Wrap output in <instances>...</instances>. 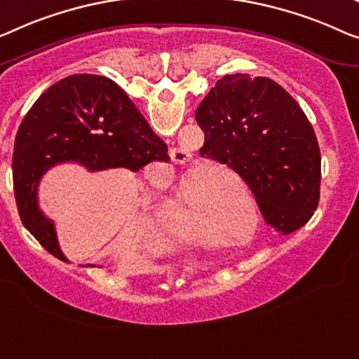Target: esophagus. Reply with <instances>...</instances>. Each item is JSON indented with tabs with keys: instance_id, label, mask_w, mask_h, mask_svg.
I'll list each match as a JSON object with an SVG mask.
<instances>
[{
	"instance_id": "obj_1",
	"label": "esophagus",
	"mask_w": 359,
	"mask_h": 359,
	"mask_svg": "<svg viewBox=\"0 0 359 359\" xmlns=\"http://www.w3.org/2000/svg\"><path fill=\"white\" fill-rule=\"evenodd\" d=\"M169 154H170V159H172V161L177 163V164L189 163L190 158H191L190 151H189V149H185V148H172V149H170Z\"/></svg>"
}]
</instances>
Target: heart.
<instances>
[{
	"mask_svg": "<svg viewBox=\"0 0 359 359\" xmlns=\"http://www.w3.org/2000/svg\"><path fill=\"white\" fill-rule=\"evenodd\" d=\"M198 182L200 177L185 180L182 184L175 205V219L185 231L205 235L208 233V214H210L211 200L200 190Z\"/></svg>",
	"mask_w": 359,
	"mask_h": 359,
	"instance_id": "1",
	"label": "heart"
}]
</instances>
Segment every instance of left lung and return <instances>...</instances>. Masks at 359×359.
<instances>
[{
  "label": "left lung",
  "mask_w": 359,
  "mask_h": 359,
  "mask_svg": "<svg viewBox=\"0 0 359 359\" xmlns=\"http://www.w3.org/2000/svg\"><path fill=\"white\" fill-rule=\"evenodd\" d=\"M205 132L200 154L227 164L253 191L264 221L282 233L316 211L320 151L299 104L267 77L219 79L196 109Z\"/></svg>",
  "instance_id": "left-lung-1"
}]
</instances>
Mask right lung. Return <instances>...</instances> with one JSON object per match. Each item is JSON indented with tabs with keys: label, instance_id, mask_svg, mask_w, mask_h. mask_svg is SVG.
Segmentation results:
<instances>
[{
	"label": "right lung",
	"instance_id": "right-lung-1",
	"mask_svg": "<svg viewBox=\"0 0 359 359\" xmlns=\"http://www.w3.org/2000/svg\"><path fill=\"white\" fill-rule=\"evenodd\" d=\"M168 147L116 82L76 74L51 85L27 112L15 135L13 180L20 221L40 245L64 258L56 229L39 206V184L51 168L77 163L90 172L168 163Z\"/></svg>",
	"mask_w": 359,
	"mask_h": 359
}]
</instances>
